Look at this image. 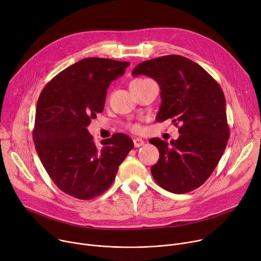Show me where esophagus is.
I'll return each mask as SVG.
<instances>
[{
    "label": "esophagus",
    "instance_id": "34e87169",
    "mask_svg": "<svg viewBox=\"0 0 261 261\" xmlns=\"http://www.w3.org/2000/svg\"><path fill=\"white\" fill-rule=\"evenodd\" d=\"M144 141L142 139H139V138H136V139H134V145H135V147H141V146H143L144 145Z\"/></svg>",
    "mask_w": 261,
    "mask_h": 261
}]
</instances>
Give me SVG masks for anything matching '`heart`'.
Instances as JSON below:
<instances>
[{
	"label": "heart",
	"instance_id": "1",
	"mask_svg": "<svg viewBox=\"0 0 261 261\" xmlns=\"http://www.w3.org/2000/svg\"><path fill=\"white\" fill-rule=\"evenodd\" d=\"M140 80H143V79H136V80H134V82H140ZM139 125H132V129L133 130H139Z\"/></svg>",
	"mask_w": 261,
	"mask_h": 261
}]
</instances>
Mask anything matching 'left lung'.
Returning <instances> with one entry per match:
<instances>
[{
    "mask_svg": "<svg viewBox=\"0 0 261 261\" xmlns=\"http://www.w3.org/2000/svg\"><path fill=\"white\" fill-rule=\"evenodd\" d=\"M134 76L146 75L161 89L156 121L171 119L179 136L166 141L153 138L160 158L151 166L163 189L182 194L202 186L222 158L229 140L226 99L216 80L199 65L179 55H166L139 64Z\"/></svg>",
    "mask_w": 261,
    "mask_h": 261,
    "instance_id": "obj_1",
    "label": "left lung"
}]
</instances>
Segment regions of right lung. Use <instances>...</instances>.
<instances>
[{
	"instance_id": "right-lung-1",
	"label": "right lung",
	"mask_w": 261,
	"mask_h": 261,
	"mask_svg": "<svg viewBox=\"0 0 261 261\" xmlns=\"http://www.w3.org/2000/svg\"><path fill=\"white\" fill-rule=\"evenodd\" d=\"M128 62L90 57L57 74L38 97L33 129L36 152L54 184L65 193L92 199L113 184L133 140L115 134L96 146L88 132L102 113L107 90Z\"/></svg>"
}]
</instances>
